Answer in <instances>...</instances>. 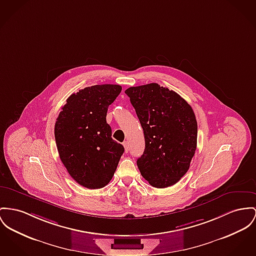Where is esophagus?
Here are the masks:
<instances>
[{
	"label": "esophagus",
	"mask_w": 256,
	"mask_h": 256,
	"mask_svg": "<svg viewBox=\"0 0 256 256\" xmlns=\"http://www.w3.org/2000/svg\"><path fill=\"white\" fill-rule=\"evenodd\" d=\"M123 146H124L125 152H128V150H129V148H130V144H129V142H128V140H125V142H123Z\"/></svg>",
	"instance_id": "esophagus-1"
}]
</instances>
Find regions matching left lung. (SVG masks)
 <instances>
[{"label":"left lung","mask_w":256,"mask_h":256,"mask_svg":"<svg viewBox=\"0 0 256 256\" xmlns=\"http://www.w3.org/2000/svg\"><path fill=\"white\" fill-rule=\"evenodd\" d=\"M136 110L146 148L136 165L150 186L176 184L188 172L197 146L195 114L178 93L157 84L125 90Z\"/></svg>","instance_id":"1"}]
</instances>
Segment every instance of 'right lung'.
Wrapping results in <instances>:
<instances>
[{"mask_svg":"<svg viewBox=\"0 0 256 256\" xmlns=\"http://www.w3.org/2000/svg\"><path fill=\"white\" fill-rule=\"evenodd\" d=\"M122 87L101 84L72 94L62 108L54 128L60 159L70 176L89 189L106 186L112 178L122 144L112 140L106 112Z\"/></svg>","mask_w":256,"mask_h":256,"instance_id":"right-lung-1","label":"right lung"}]
</instances>
